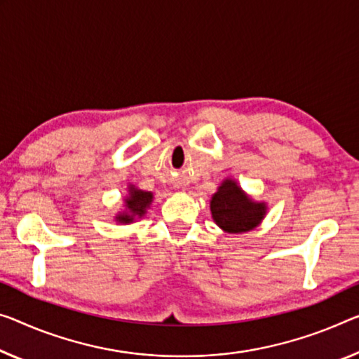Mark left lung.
Instances as JSON below:
<instances>
[{"label":"left lung","mask_w":359,"mask_h":359,"mask_svg":"<svg viewBox=\"0 0 359 359\" xmlns=\"http://www.w3.org/2000/svg\"><path fill=\"white\" fill-rule=\"evenodd\" d=\"M212 217L219 228L228 233H245L262 222L266 207L252 202L233 180L218 187L210 202Z\"/></svg>","instance_id":"8db88e82"}]
</instances>
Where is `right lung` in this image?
Listing matches in <instances>:
<instances>
[{
  "label": "right lung",
  "instance_id": "right-lung-1",
  "mask_svg": "<svg viewBox=\"0 0 359 359\" xmlns=\"http://www.w3.org/2000/svg\"><path fill=\"white\" fill-rule=\"evenodd\" d=\"M152 202V194L151 192H144L140 189H135V187H130V197L126 198V208L130 212L120 213L117 219L120 223H131L135 217H142L146 213V208L149 203Z\"/></svg>",
  "mask_w": 359,
  "mask_h": 359
}]
</instances>
